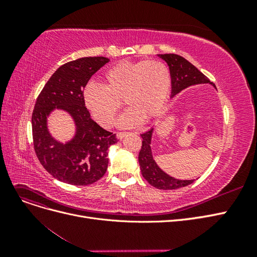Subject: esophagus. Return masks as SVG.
Instances as JSON below:
<instances>
[{"mask_svg": "<svg viewBox=\"0 0 257 257\" xmlns=\"http://www.w3.org/2000/svg\"><path fill=\"white\" fill-rule=\"evenodd\" d=\"M127 135V132H119V133H116V137L119 139H122L123 137H125Z\"/></svg>", "mask_w": 257, "mask_h": 257, "instance_id": "34e87169", "label": "esophagus"}]
</instances>
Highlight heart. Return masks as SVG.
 I'll return each mask as SVG.
<instances>
[{"label": "heart", "mask_w": 257, "mask_h": 257, "mask_svg": "<svg viewBox=\"0 0 257 257\" xmlns=\"http://www.w3.org/2000/svg\"><path fill=\"white\" fill-rule=\"evenodd\" d=\"M103 83L104 87L93 82L85 85L82 92L85 108L99 125L110 127L123 99L128 110L119 124L131 127L160 113L172 89V75L166 64L158 60L123 61L107 69Z\"/></svg>", "instance_id": "1"}]
</instances>
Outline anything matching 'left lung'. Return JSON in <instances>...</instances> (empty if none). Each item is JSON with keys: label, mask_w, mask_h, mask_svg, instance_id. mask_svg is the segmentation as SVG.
<instances>
[{"label": "left lung", "mask_w": 257, "mask_h": 257, "mask_svg": "<svg viewBox=\"0 0 257 257\" xmlns=\"http://www.w3.org/2000/svg\"><path fill=\"white\" fill-rule=\"evenodd\" d=\"M159 57L164 60L169 66L170 75H172V96H175L190 85L210 82L207 76L181 56L166 53L159 54ZM152 133L153 127L141 135L143 138V145L138 155L142 174L148 183L160 190H175L193 183L194 180H178V179L170 177L157 165L152 158L150 147Z\"/></svg>", "instance_id": "left-lung-1"}]
</instances>
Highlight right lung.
Wrapping results in <instances>:
<instances>
[{
  "label": "right lung",
  "mask_w": 257,
  "mask_h": 257,
  "mask_svg": "<svg viewBox=\"0 0 257 257\" xmlns=\"http://www.w3.org/2000/svg\"><path fill=\"white\" fill-rule=\"evenodd\" d=\"M109 62L104 57L80 58L60 66L38 95L32 113L36 157L59 181L88 185L102 178L108 167V148L118 142L115 134L91 119L82 92L98 69ZM54 107L66 110L76 123V135L63 145L51 137L47 116Z\"/></svg>",
  "instance_id": "right-lung-1"
}]
</instances>
